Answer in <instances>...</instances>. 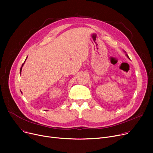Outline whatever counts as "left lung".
Segmentation results:
<instances>
[{"mask_svg": "<svg viewBox=\"0 0 153 153\" xmlns=\"http://www.w3.org/2000/svg\"><path fill=\"white\" fill-rule=\"evenodd\" d=\"M126 56H127V57H128V58H129V59H130V58H129V57H128V55H127V54H126Z\"/></svg>", "mask_w": 153, "mask_h": 153, "instance_id": "left-lung-1", "label": "left lung"}]
</instances>
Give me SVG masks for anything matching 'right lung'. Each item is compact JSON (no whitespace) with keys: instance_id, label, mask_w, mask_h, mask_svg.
I'll use <instances>...</instances> for the list:
<instances>
[{"instance_id":"right-lung-1","label":"right lung","mask_w":153,"mask_h":153,"mask_svg":"<svg viewBox=\"0 0 153 153\" xmlns=\"http://www.w3.org/2000/svg\"><path fill=\"white\" fill-rule=\"evenodd\" d=\"M27 58L25 59V61H26ZM25 62H24L23 63V64H22V67H21V68H20V74H21V72H22V67H23V64H24V63H25Z\"/></svg>"}]
</instances>
